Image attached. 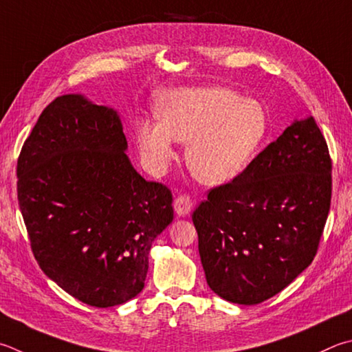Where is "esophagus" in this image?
<instances>
[{"label":"esophagus","mask_w":352,"mask_h":352,"mask_svg":"<svg viewBox=\"0 0 352 352\" xmlns=\"http://www.w3.org/2000/svg\"><path fill=\"white\" fill-rule=\"evenodd\" d=\"M194 203L190 200L189 195H178L175 200H174V209H175V214L178 217H184L188 215L190 210H192Z\"/></svg>","instance_id":"obj_1"}]
</instances>
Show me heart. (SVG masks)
<instances>
[{
    "mask_svg": "<svg viewBox=\"0 0 352 352\" xmlns=\"http://www.w3.org/2000/svg\"><path fill=\"white\" fill-rule=\"evenodd\" d=\"M158 121L135 124L140 149L155 168L175 158V143H188L186 162L198 182L219 186L245 170L270 131L258 100L229 87L174 89L157 100Z\"/></svg>",
    "mask_w": 352,
    "mask_h": 352,
    "instance_id": "b5f03b06",
    "label": "heart"
}]
</instances>
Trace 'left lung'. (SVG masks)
Listing matches in <instances>:
<instances>
[{
	"label": "left lung",
	"mask_w": 352,
	"mask_h": 352,
	"mask_svg": "<svg viewBox=\"0 0 352 352\" xmlns=\"http://www.w3.org/2000/svg\"><path fill=\"white\" fill-rule=\"evenodd\" d=\"M327 140L308 117L287 126L232 182L209 190L192 221L217 296L257 305L314 260L331 206Z\"/></svg>",
	"instance_id": "1"
}]
</instances>
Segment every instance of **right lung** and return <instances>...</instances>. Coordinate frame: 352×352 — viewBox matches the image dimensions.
<instances>
[{
  "mask_svg": "<svg viewBox=\"0 0 352 352\" xmlns=\"http://www.w3.org/2000/svg\"><path fill=\"white\" fill-rule=\"evenodd\" d=\"M120 115L78 94L55 98L16 164L18 203L38 265L80 302L109 308L144 287L172 220L170 190L127 158Z\"/></svg>",
  "mask_w": 352,
  "mask_h": 352,
  "instance_id": "right-lung-1",
  "label": "right lung"
}]
</instances>
